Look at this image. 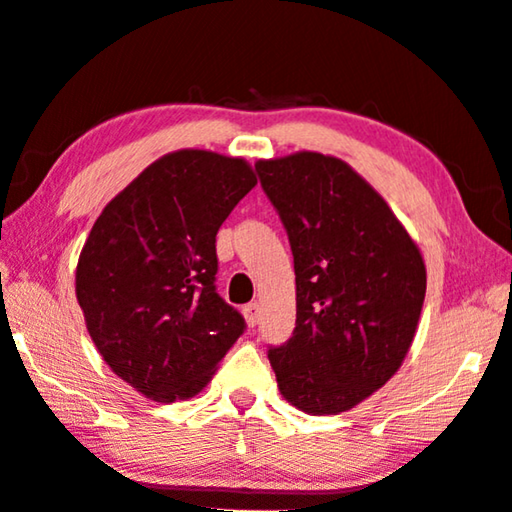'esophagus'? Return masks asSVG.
I'll return each instance as SVG.
<instances>
[{
    "instance_id": "esophagus-1",
    "label": "esophagus",
    "mask_w": 512,
    "mask_h": 512,
    "mask_svg": "<svg viewBox=\"0 0 512 512\" xmlns=\"http://www.w3.org/2000/svg\"><path fill=\"white\" fill-rule=\"evenodd\" d=\"M244 316H246V323L250 327H255L259 323V305H257V302H248V305L244 307Z\"/></svg>"
}]
</instances>
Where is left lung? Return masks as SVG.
Segmentation results:
<instances>
[{"label": "left lung", "mask_w": 512, "mask_h": 512, "mask_svg": "<svg viewBox=\"0 0 512 512\" xmlns=\"http://www.w3.org/2000/svg\"><path fill=\"white\" fill-rule=\"evenodd\" d=\"M264 194L287 230L296 329L268 348L277 386L311 415L352 409L402 366L427 271L418 246L359 173L302 151L259 160Z\"/></svg>", "instance_id": "8db88e82"}]
</instances>
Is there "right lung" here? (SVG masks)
Returning a JSON list of instances; mask_svg holds the SVG:
<instances>
[{
    "label": "right lung",
    "mask_w": 512,
    "mask_h": 512,
    "mask_svg": "<svg viewBox=\"0 0 512 512\" xmlns=\"http://www.w3.org/2000/svg\"><path fill=\"white\" fill-rule=\"evenodd\" d=\"M255 185L244 160L176 151L92 225L76 298L103 361L146 397L196 395L246 332L244 316L216 293V232Z\"/></svg>",
    "instance_id": "obj_1"
}]
</instances>
